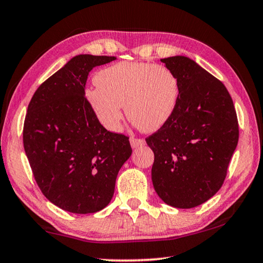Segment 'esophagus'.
<instances>
[{
  "instance_id": "obj_1",
  "label": "esophagus",
  "mask_w": 263,
  "mask_h": 263,
  "mask_svg": "<svg viewBox=\"0 0 263 263\" xmlns=\"http://www.w3.org/2000/svg\"><path fill=\"white\" fill-rule=\"evenodd\" d=\"M130 142H131V146L133 148L141 147V146H144L146 144L145 139H141V138H136V137H131Z\"/></svg>"
}]
</instances>
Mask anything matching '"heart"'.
Listing matches in <instances>:
<instances>
[{"instance_id": "1", "label": "heart", "mask_w": 263, "mask_h": 263, "mask_svg": "<svg viewBox=\"0 0 263 263\" xmlns=\"http://www.w3.org/2000/svg\"><path fill=\"white\" fill-rule=\"evenodd\" d=\"M95 82L86 90V99L110 131L121 127L123 105L133 125L144 132L157 131L169 121L179 101V81L163 65L122 61L100 70Z\"/></svg>"}]
</instances>
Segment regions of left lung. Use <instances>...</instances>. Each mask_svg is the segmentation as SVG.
Segmentation results:
<instances>
[{
    "instance_id": "1",
    "label": "left lung",
    "mask_w": 263,
    "mask_h": 263,
    "mask_svg": "<svg viewBox=\"0 0 263 263\" xmlns=\"http://www.w3.org/2000/svg\"><path fill=\"white\" fill-rule=\"evenodd\" d=\"M179 81L169 121L146 142L154 153L152 181L159 197L179 209L198 206L224 183L238 145L239 125L228 89L194 60L161 59Z\"/></svg>"
}]
</instances>
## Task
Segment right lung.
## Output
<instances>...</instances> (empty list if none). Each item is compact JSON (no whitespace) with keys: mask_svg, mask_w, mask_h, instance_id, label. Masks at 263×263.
Listing matches in <instances>:
<instances>
[{"mask_svg":"<svg viewBox=\"0 0 263 263\" xmlns=\"http://www.w3.org/2000/svg\"><path fill=\"white\" fill-rule=\"evenodd\" d=\"M115 59L72 58L39 86L28 106L25 154L43 195L65 211L86 215L104 209L131 157L128 137L106 130L84 96L89 72Z\"/></svg>","mask_w":263,"mask_h":263,"instance_id":"obj_1","label":"right lung"}]
</instances>
